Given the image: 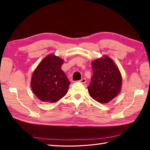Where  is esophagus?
Wrapping results in <instances>:
<instances>
[{"instance_id":"34e87169","label":"esophagus","mask_w":150,"mask_h":150,"mask_svg":"<svg viewBox=\"0 0 150 150\" xmlns=\"http://www.w3.org/2000/svg\"><path fill=\"white\" fill-rule=\"evenodd\" d=\"M80 82H81V83H85L86 82V79H85V78H83V79H81L80 80Z\"/></svg>"}]
</instances>
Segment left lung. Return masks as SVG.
<instances>
[{"label":"left lung","mask_w":150,"mask_h":150,"mask_svg":"<svg viewBox=\"0 0 150 150\" xmlns=\"http://www.w3.org/2000/svg\"><path fill=\"white\" fill-rule=\"evenodd\" d=\"M92 67L93 76L88 87L90 96L100 103H108L121 91V73L112 59L108 56L92 62Z\"/></svg>","instance_id":"8db88e82"}]
</instances>
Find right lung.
<instances>
[{"label":"right lung","mask_w":150,"mask_h":150,"mask_svg":"<svg viewBox=\"0 0 150 150\" xmlns=\"http://www.w3.org/2000/svg\"><path fill=\"white\" fill-rule=\"evenodd\" d=\"M63 63V59L50 54L34 71L31 81V88L41 101L54 103L67 94L70 82L61 69Z\"/></svg>","instance_id":"1"}]
</instances>
